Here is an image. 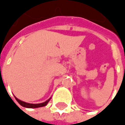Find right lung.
I'll return each instance as SVG.
<instances>
[{
	"instance_id": "add662e5",
	"label": "right lung",
	"mask_w": 125,
	"mask_h": 125,
	"mask_svg": "<svg viewBox=\"0 0 125 125\" xmlns=\"http://www.w3.org/2000/svg\"><path fill=\"white\" fill-rule=\"evenodd\" d=\"M16 101L19 102V104L20 105H21L22 106H24V107H26V108H38V107H42V106H46L47 104L48 103V101H50L51 98H49L48 100H47L46 101H45V102H43V103H41V104H28V103L21 101L19 100V99L16 98Z\"/></svg>"
}]
</instances>
